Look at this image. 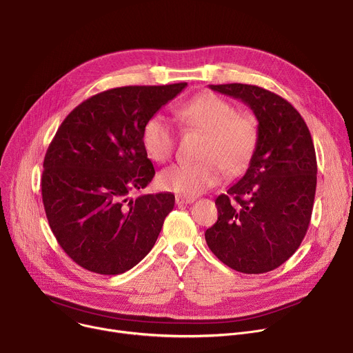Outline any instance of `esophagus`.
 <instances>
[{"label": "esophagus", "mask_w": 353, "mask_h": 353, "mask_svg": "<svg viewBox=\"0 0 353 353\" xmlns=\"http://www.w3.org/2000/svg\"><path fill=\"white\" fill-rule=\"evenodd\" d=\"M176 205H189V203H194L195 198L194 196H185V195H178L175 198Z\"/></svg>", "instance_id": "obj_1"}]
</instances>
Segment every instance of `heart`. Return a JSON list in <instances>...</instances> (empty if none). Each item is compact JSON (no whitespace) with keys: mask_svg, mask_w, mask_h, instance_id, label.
I'll return each instance as SVG.
<instances>
[{"mask_svg":"<svg viewBox=\"0 0 353 353\" xmlns=\"http://www.w3.org/2000/svg\"><path fill=\"white\" fill-rule=\"evenodd\" d=\"M188 130L205 132L199 162H178L162 170L159 185L182 195H198L222 181L225 170L239 174L254 154L259 125L253 116L236 112L228 100L213 93H202L175 110ZM141 143L145 154L155 162L168 161L176 145L172 123L155 113L144 124Z\"/></svg>","mask_w":353,"mask_h":353,"instance_id":"1","label":"heart"}]
</instances>
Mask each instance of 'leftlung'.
Here are the masks:
<instances>
[{
	"instance_id": "obj_1",
	"label": "left lung",
	"mask_w": 353,
	"mask_h": 353,
	"mask_svg": "<svg viewBox=\"0 0 353 353\" xmlns=\"http://www.w3.org/2000/svg\"><path fill=\"white\" fill-rule=\"evenodd\" d=\"M248 104L259 121L249 168L216 198L218 222L205 232L212 253L245 274L267 273L287 261L307 233L316 188L310 130L283 97L253 85H209Z\"/></svg>"
}]
</instances>
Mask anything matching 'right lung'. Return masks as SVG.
Masks as SVG:
<instances>
[{"label":"right lung","mask_w":353,"mask_h":353,"mask_svg":"<svg viewBox=\"0 0 353 353\" xmlns=\"http://www.w3.org/2000/svg\"><path fill=\"white\" fill-rule=\"evenodd\" d=\"M186 83L124 86L99 93L63 120L43 161L42 201L65 253L97 274L116 276L154 248L171 192L140 195L154 178L141 132Z\"/></svg>","instance_id":"right-lung-1"}]
</instances>
